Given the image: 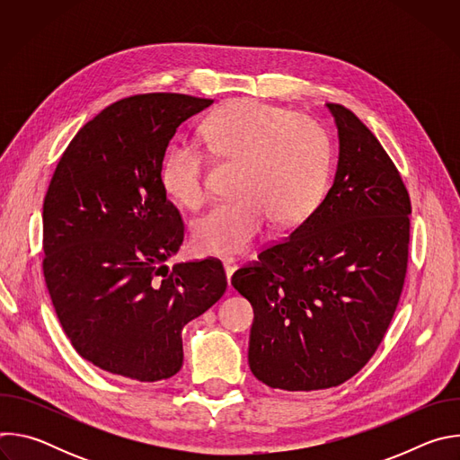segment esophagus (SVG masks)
Returning <instances> with one entry per match:
<instances>
[{
    "label": "esophagus",
    "mask_w": 460,
    "mask_h": 460,
    "mask_svg": "<svg viewBox=\"0 0 460 460\" xmlns=\"http://www.w3.org/2000/svg\"><path fill=\"white\" fill-rule=\"evenodd\" d=\"M236 264L233 260H224V270H226V277H227V280H231V277H233V273L236 271Z\"/></svg>",
    "instance_id": "34e87169"
}]
</instances>
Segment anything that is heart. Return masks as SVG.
Listing matches in <instances>:
<instances>
[{
    "label": "heart",
    "mask_w": 460,
    "mask_h": 460,
    "mask_svg": "<svg viewBox=\"0 0 460 460\" xmlns=\"http://www.w3.org/2000/svg\"><path fill=\"white\" fill-rule=\"evenodd\" d=\"M211 155L240 164L238 200L215 206L196 220L192 242L200 252L231 256L247 251L273 218L280 227L304 222L318 206L332 165L323 128L305 116L260 100H238L202 125ZM208 156L194 146H176L162 165L171 199L200 208L209 196Z\"/></svg>",
    "instance_id": "obj_1"
}]
</instances>
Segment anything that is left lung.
Wrapping results in <instances>:
<instances>
[{"instance_id": "8db88e82", "label": "left lung", "mask_w": 460, "mask_h": 460, "mask_svg": "<svg viewBox=\"0 0 460 460\" xmlns=\"http://www.w3.org/2000/svg\"><path fill=\"white\" fill-rule=\"evenodd\" d=\"M325 107L339 130L332 189L286 240L231 279L254 311L249 367L286 391L335 387L367 364L408 268L411 204L395 164L351 111Z\"/></svg>"}]
</instances>
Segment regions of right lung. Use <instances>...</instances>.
Masks as SVG:
<instances>
[{
	"mask_svg": "<svg viewBox=\"0 0 460 460\" xmlns=\"http://www.w3.org/2000/svg\"><path fill=\"white\" fill-rule=\"evenodd\" d=\"M213 100L123 98L87 121L58 162L43 202V275L75 349L140 382L176 375L181 330L226 293L218 260H165L183 242L162 164L180 123Z\"/></svg>",
	"mask_w": 460,
	"mask_h": 460,
	"instance_id": "add662e5",
	"label": "right lung"
}]
</instances>
